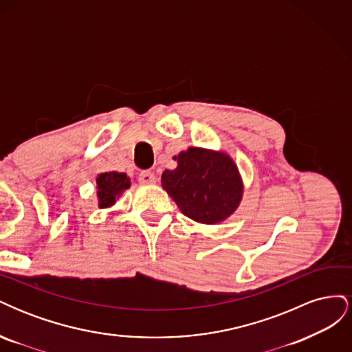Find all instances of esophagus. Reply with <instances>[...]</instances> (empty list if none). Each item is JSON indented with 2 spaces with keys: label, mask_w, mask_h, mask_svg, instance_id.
Returning <instances> with one entry per match:
<instances>
[{
  "label": "esophagus",
  "mask_w": 352,
  "mask_h": 352,
  "mask_svg": "<svg viewBox=\"0 0 352 352\" xmlns=\"http://www.w3.org/2000/svg\"><path fill=\"white\" fill-rule=\"evenodd\" d=\"M138 180H140L141 185H153V184H155L157 177H155L154 173H151V172H148V170H145V172H141V173H140V177H138Z\"/></svg>",
  "instance_id": "esophagus-1"
}]
</instances>
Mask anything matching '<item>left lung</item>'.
<instances>
[{
    "mask_svg": "<svg viewBox=\"0 0 352 352\" xmlns=\"http://www.w3.org/2000/svg\"><path fill=\"white\" fill-rule=\"evenodd\" d=\"M173 158L177 167L164 170L162 186L186 217L202 225H216L235 212L243 184L228 153L190 146Z\"/></svg>",
    "mask_w": 352,
    "mask_h": 352,
    "instance_id": "1",
    "label": "left lung"
}]
</instances>
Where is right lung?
Instances as JSON below:
<instances>
[{"instance_id": "add662e5", "label": "right lung", "mask_w": 352, "mask_h": 352, "mask_svg": "<svg viewBox=\"0 0 352 352\" xmlns=\"http://www.w3.org/2000/svg\"><path fill=\"white\" fill-rule=\"evenodd\" d=\"M127 188H131V179L126 173L117 172H105L97 176V197L98 207L109 208L116 204V199L119 198Z\"/></svg>"}]
</instances>
